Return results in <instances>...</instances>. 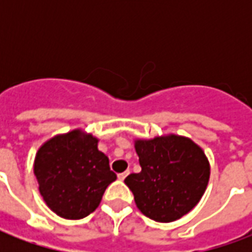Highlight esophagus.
I'll use <instances>...</instances> for the list:
<instances>
[{
  "label": "esophagus",
  "instance_id": "obj_1",
  "mask_svg": "<svg viewBox=\"0 0 252 252\" xmlns=\"http://www.w3.org/2000/svg\"><path fill=\"white\" fill-rule=\"evenodd\" d=\"M128 174H129V171H124V173H121V174L117 175V178H119L120 181H124L126 178V175H128Z\"/></svg>",
  "mask_w": 252,
  "mask_h": 252
}]
</instances>
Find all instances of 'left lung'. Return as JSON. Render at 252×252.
Segmentation results:
<instances>
[{"instance_id":"obj_1","label":"left lung","mask_w":252,"mask_h":252,"mask_svg":"<svg viewBox=\"0 0 252 252\" xmlns=\"http://www.w3.org/2000/svg\"><path fill=\"white\" fill-rule=\"evenodd\" d=\"M133 142L142 171L124 182L137 209L159 222L185 216L200 202L209 182L211 164L204 150L174 133Z\"/></svg>"}]
</instances>
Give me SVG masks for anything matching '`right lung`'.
I'll return each instance as SVG.
<instances>
[{
  "mask_svg": "<svg viewBox=\"0 0 252 252\" xmlns=\"http://www.w3.org/2000/svg\"><path fill=\"white\" fill-rule=\"evenodd\" d=\"M98 142V137L78 128L55 135L37 150L33 173L39 191L58 216L79 220L90 215L117 178Z\"/></svg>",
  "mask_w": 252,
  "mask_h": 252,
  "instance_id": "add662e5",
  "label": "right lung"
}]
</instances>
